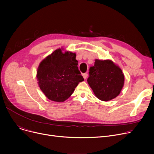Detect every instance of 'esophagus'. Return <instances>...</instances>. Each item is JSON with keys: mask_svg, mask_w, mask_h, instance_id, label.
<instances>
[{"mask_svg": "<svg viewBox=\"0 0 154 154\" xmlns=\"http://www.w3.org/2000/svg\"><path fill=\"white\" fill-rule=\"evenodd\" d=\"M87 76H88L87 73H85V74H83V77H84V79H86L87 78Z\"/></svg>", "mask_w": 154, "mask_h": 154, "instance_id": "obj_1", "label": "esophagus"}]
</instances>
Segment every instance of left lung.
Segmentation results:
<instances>
[{"instance_id":"obj_1","label":"left lung","mask_w":154,"mask_h":154,"mask_svg":"<svg viewBox=\"0 0 154 154\" xmlns=\"http://www.w3.org/2000/svg\"><path fill=\"white\" fill-rule=\"evenodd\" d=\"M87 82L94 94L102 101H109L120 94L125 77L119 66L111 60L95 59L89 70Z\"/></svg>"}]
</instances>
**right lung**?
Returning <instances> with one entry per match:
<instances>
[{"mask_svg":"<svg viewBox=\"0 0 154 154\" xmlns=\"http://www.w3.org/2000/svg\"><path fill=\"white\" fill-rule=\"evenodd\" d=\"M57 48L43 59L37 68L38 85L47 98L63 102L69 98L79 82L84 81L77 67L76 54Z\"/></svg>","mask_w":154,"mask_h":154,"instance_id":"1","label":"right lung"}]
</instances>
